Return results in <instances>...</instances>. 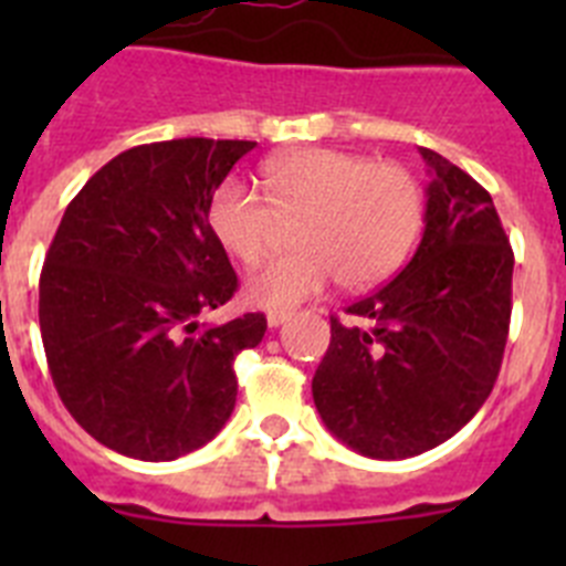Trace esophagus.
<instances>
[{
    "label": "esophagus",
    "instance_id": "esophagus-1",
    "mask_svg": "<svg viewBox=\"0 0 566 566\" xmlns=\"http://www.w3.org/2000/svg\"><path fill=\"white\" fill-rule=\"evenodd\" d=\"M289 319H292V312H269V314H266V323H269V328H277V326H283V323H289Z\"/></svg>",
    "mask_w": 566,
    "mask_h": 566
}]
</instances>
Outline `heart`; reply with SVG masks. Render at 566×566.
I'll return each instance as SVG.
<instances>
[{
  "label": "heart",
  "mask_w": 566,
  "mask_h": 566,
  "mask_svg": "<svg viewBox=\"0 0 566 566\" xmlns=\"http://www.w3.org/2000/svg\"><path fill=\"white\" fill-rule=\"evenodd\" d=\"M266 201L240 178L209 198L207 221L223 252L243 266L266 254L280 223L294 252L272 258L243 283L247 303L286 312L326 292L385 280L411 252L422 223V189L411 169L339 149H297L263 167Z\"/></svg>",
  "instance_id": "obj_1"
}]
</instances>
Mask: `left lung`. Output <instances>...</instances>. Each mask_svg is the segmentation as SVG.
Listing matches in <instances>:
<instances>
[{
	"instance_id": "8db88e82",
	"label": "left lung",
	"mask_w": 566,
	"mask_h": 566,
	"mask_svg": "<svg viewBox=\"0 0 566 566\" xmlns=\"http://www.w3.org/2000/svg\"><path fill=\"white\" fill-rule=\"evenodd\" d=\"M424 232L411 263L348 314L312 379L328 431L371 459L431 451L493 391L510 328L513 249L493 198L433 149Z\"/></svg>"
}]
</instances>
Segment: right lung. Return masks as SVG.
Listing matches in <instances>:
<instances>
[{
	"instance_id": "add662e5",
	"label": "right lung",
	"mask_w": 566,
	"mask_h": 566,
	"mask_svg": "<svg viewBox=\"0 0 566 566\" xmlns=\"http://www.w3.org/2000/svg\"><path fill=\"white\" fill-rule=\"evenodd\" d=\"M254 142L175 138L115 155L64 209L39 280V326L64 408L96 442L172 462L232 417L234 357L263 314L198 323L238 292L207 221Z\"/></svg>"
}]
</instances>
